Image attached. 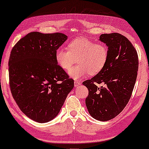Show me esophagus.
Masks as SVG:
<instances>
[{
  "label": "esophagus",
  "mask_w": 149,
  "mask_h": 149,
  "mask_svg": "<svg viewBox=\"0 0 149 149\" xmlns=\"http://www.w3.org/2000/svg\"><path fill=\"white\" fill-rule=\"evenodd\" d=\"M81 81H77V80H75L74 81V86L75 87H77V86H78V85H81Z\"/></svg>",
  "instance_id": "esophagus-1"
}]
</instances>
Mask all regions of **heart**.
Wrapping results in <instances>:
<instances>
[{
  "instance_id": "1",
  "label": "heart",
  "mask_w": 149,
  "mask_h": 149,
  "mask_svg": "<svg viewBox=\"0 0 149 149\" xmlns=\"http://www.w3.org/2000/svg\"><path fill=\"white\" fill-rule=\"evenodd\" d=\"M68 50L59 48L56 52V60L62 69L68 70L77 59L78 65L69 70L75 79L87 74L95 75L101 72L108 62L109 51L104 43L96 42L87 38L79 37L70 41Z\"/></svg>"
}]
</instances>
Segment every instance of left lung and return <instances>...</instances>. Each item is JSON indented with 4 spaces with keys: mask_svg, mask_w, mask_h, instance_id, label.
Instances as JSON below:
<instances>
[{
    "mask_svg": "<svg viewBox=\"0 0 149 149\" xmlns=\"http://www.w3.org/2000/svg\"><path fill=\"white\" fill-rule=\"evenodd\" d=\"M100 40L109 47L108 62L101 72L83 84L89 90L85 104L89 114L95 119L106 121L119 115L129 102L139 62L135 47L122 34H103ZM96 83H103L104 86L97 88Z\"/></svg>",
    "mask_w": 149,
    "mask_h": 149,
    "instance_id": "obj_1",
    "label": "left lung"
}]
</instances>
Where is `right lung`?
I'll list each match as a JSON object with an SVG mask.
<instances>
[{"mask_svg":"<svg viewBox=\"0 0 149 149\" xmlns=\"http://www.w3.org/2000/svg\"><path fill=\"white\" fill-rule=\"evenodd\" d=\"M66 34L32 32L16 43L9 60V87L19 109L38 123L58 115L74 80L58 64L56 50Z\"/></svg>","mask_w":149,"mask_h":149,"instance_id":"right-lung-1","label":"right lung"}]
</instances>
